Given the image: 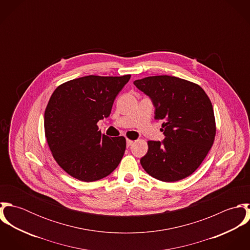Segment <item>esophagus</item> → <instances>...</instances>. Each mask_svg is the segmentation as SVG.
<instances>
[{
	"mask_svg": "<svg viewBox=\"0 0 250 250\" xmlns=\"http://www.w3.org/2000/svg\"><path fill=\"white\" fill-rule=\"evenodd\" d=\"M133 143H134V141H132V140H127V146H128V147H130Z\"/></svg>",
	"mask_w": 250,
	"mask_h": 250,
	"instance_id": "34e87169",
	"label": "esophagus"
}]
</instances>
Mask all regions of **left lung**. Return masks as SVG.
Returning a JSON list of instances; mask_svg holds the SVG:
<instances>
[{"instance_id": "left-lung-1", "label": "left lung", "mask_w": 250, "mask_h": 250, "mask_svg": "<svg viewBox=\"0 0 250 250\" xmlns=\"http://www.w3.org/2000/svg\"><path fill=\"white\" fill-rule=\"evenodd\" d=\"M134 84L153 101L165 140L148 142L143 169L163 182L191 175L202 164L215 137L214 108L198 84L173 76H152Z\"/></svg>"}]
</instances>
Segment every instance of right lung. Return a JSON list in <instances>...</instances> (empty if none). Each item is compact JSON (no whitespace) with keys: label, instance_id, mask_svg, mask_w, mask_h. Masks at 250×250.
I'll return each instance as SVG.
<instances>
[{"label":"right lung","instance_id":"add662e5","mask_svg":"<svg viewBox=\"0 0 250 250\" xmlns=\"http://www.w3.org/2000/svg\"><path fill=\"white\" fill-rule=\"evenodd\" d=\"M130 78L89 75L63 83L53 92L44 113L45 137L54 159L72 177L97 181L119 165L126 139L102 134L97 122L110 114Z\"/></svg>","mask_w":250,"mask_h":250}]
</instances>
